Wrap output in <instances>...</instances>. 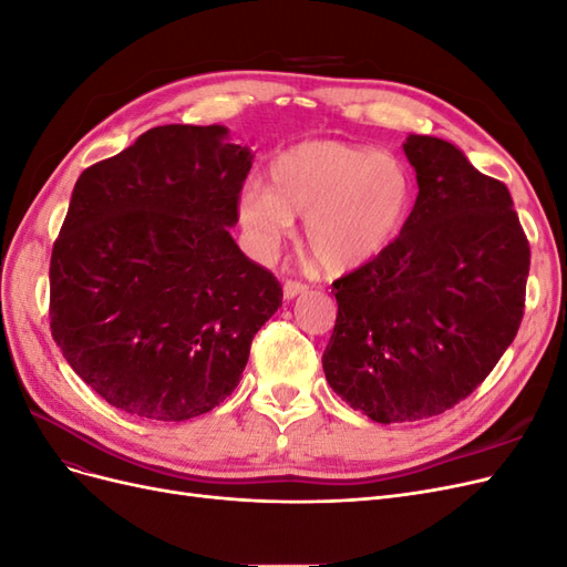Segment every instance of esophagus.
Wrapping results in <instances>:
<instances>
[{
  "label": "esophagus",
  "instance_id": "34e87169",
  "mask_svg": "<svg viewBox=\"0 0 567 567\" xmlns=\"http://www.w3.org/2000/svg\"><path fill=\"white\" fill-rule=\"evenodd\" d=\"M307 288H310V286H307V284H302V281H296V279H288V281L284 284V296H286V300H293V298L302 296Z\"/></svg>",
  "mask_w": 567,
  "mask_h": 567
}]
</instances>
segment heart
Listing matches in <instances>:
<instances>
[{"label": "heart", "mask_w": 567, "mask_h": 567, "mask_svg": "<svg viewBox=\"0 0 567 567\" xmlns=\"http://www.w3.org/2000/svg\"><path fill=\"white\" fill-rule=\"evenodd\" d=\"M414 182L388 153L336 140L286 148L269 167V188L248 184L238 219L262 248H274L305 217V244L329 274L379 260L402 236Z\"/></svg>", "instance_id": "obj_1"}]
</instances>
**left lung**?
Instances as JSON below:
<instances>
[{"label": "left lung", "mask_w": 567, "mask_h": 567, "mask_svg": "<svg viewBox=\"0 0 567 567\" xmlns=\"http://www.w3.org/2000/svg\"><path fill=\"white\" fill-rule=\"evenodd\" d=\"M419 196L379 260L333 281L323 371L375 423L437 416L483 383L525 312L529 244L504 182L450 142L409 134Z\"/></svg>", "instance_id": "obj_1"}]
</instances>
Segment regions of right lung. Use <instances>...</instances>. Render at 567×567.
<instances>
[{"mask_svg": "<svg viewBox=\"0 0 567 567\" xmlns=\"http://www.w3.org/2000/svg\"><path fill=\"white\" fill-rule=\"evenodd\" d=\"M219 125H163L80 175L49 265V326L111 406L208 414L279 310L277 277L234 244L248 146Z\"/></svg>", "mask_w": 567, "mask_h": 567, "instance_id": "right-lung-1", "label": "right lung"}]
</instances>
